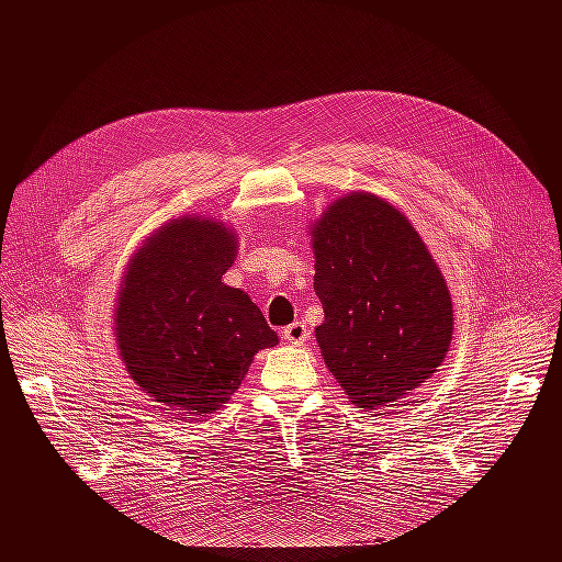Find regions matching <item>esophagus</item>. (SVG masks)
Masks as SVG:
<instances>
[{
    "mask_svg": "<svg viewBox=\"0 0 562 562\" xmlns=\"http://www.w3.org/2000/svg\"><path fill=\"white\" fill-rule=\"evenodd\" d=\"M282 337H284V341H289L293 346H301V344L307 341L310 330H307V326H305L303 321H296V323H291V326H286L282 330Z\"/></svg>",
    "mask_w": 562,
    "mask_h": 562,
    "instance_id": "34e87169",
    "label": "esophagus"
}]
</instances>
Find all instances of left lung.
Instances as JSON below:
<instances>
[{"instance_id": "obj_1", "label": "left lung", "mask_w": 562, "mask_h": 562, "mask_svg": "<svg viewBox=\"0 0 562 562\" xmlns=\"http://www.w3.org/2000/svg\"><path fill=\"white\" fill-rule=\"evenodd\" d=\"M321 356L346 396L382 409L445 362L453 303L419 232L392 202L350 191L310 225Z\"/></svg>"}]
</instances>
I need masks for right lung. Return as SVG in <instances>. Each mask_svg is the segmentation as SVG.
<instances>
[{"mask_svg":"<svg viewBox=\"0 0 562 562\" xmlns=\"http://www.w3.org/2000/svg\"><path fill=\"white\" fill-rule=\"evenodd\" d=\"M239 236L187 214L157 227L130 257L113 310L117 358L172 419L214 415L259 350L278 346L259 307L223 282Z\"/></svg>","mask_w":562,"mask_h":562,"instance_id":"obj_1","label":"right lung"}]
</instances>
